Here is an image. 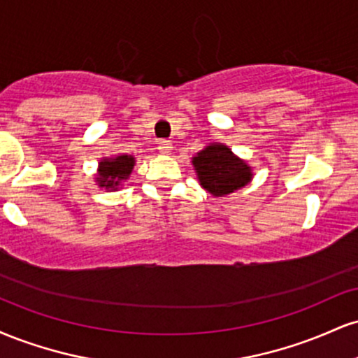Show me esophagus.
<instances>
[{"label": "esophagus", "instance_id": "obj_1", "mask_svg": "<svg viewBox=\"0 0 358 358\" xmlns=\"http://www.w3.org/2000/svg\"><path fill=\"white\" fill-rule=\"evenodd\" d=\"M158 150L162 155H171L173 146H171V143L166 141V139H162V141H158Z\"/></svg>", "mask_w": 358, "mask_h": 358}]
</instances>
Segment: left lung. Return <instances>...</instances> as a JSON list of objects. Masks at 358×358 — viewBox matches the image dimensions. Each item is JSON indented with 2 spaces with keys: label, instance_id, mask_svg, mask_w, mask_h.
I'll return each mask as SVG.
<instances>
[{
  "label": "left lung",
  "instance_id": "obj_1",
  "mask_svg": "<svg viewBox=\"0 0 358 358\" xmlns=\"http://www.w3.org/2000/svg\"><path fill=\"white\" fill-rule=\"evenodd\" d=\"M200 187L212 196L241 190L252 180V168L224 143H210L192 158Z\"/></svg>",
  "mask_w": 358,
  "mask_h": 358
}]
</instances>
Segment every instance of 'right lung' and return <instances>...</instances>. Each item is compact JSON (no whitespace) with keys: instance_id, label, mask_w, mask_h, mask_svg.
Listing matches in <instances>:
<instances>
[{"instance_id":"obj_1","label":"right lung","mask_w":358,"mask_h":358,"mask_svg":"<svg viewBox=\"0 0 358 358\" xmlns=\"http://www.w3.org/2000/svg\"><path fill=\"white\" fill-rule=\"evenodd\" d=\"M136 158L131 155H116L110 158H102L97 166L96 185L106 192H117L122 183L133 173Z\"/></svg>"}]
</instances>
